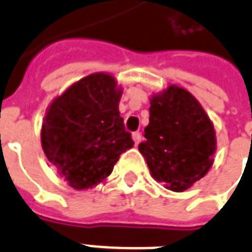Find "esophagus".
I'll return each instance as SVG.
<instances>
[{"instance_id": "esophagus-1", "label": "esophagus", "mask_w": 252, "mask_h": 252, "mask_svg": "<svg viewBox=\"0 0 252 252\" xmlns=\"http://www.w3.org/2000/svg\"><path fill=\"white\" fill-rule=\"evenodd\" d=\"M132 140H134V143L138 144L142 140V134H140L139 131H135V132H132V135H131Z\"/></svg>"}]
</instances>
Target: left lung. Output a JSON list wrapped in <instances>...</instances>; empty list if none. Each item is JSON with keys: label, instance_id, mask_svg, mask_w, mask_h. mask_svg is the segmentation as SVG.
Instances as JSON below:
<instances>
[{"label": "left lung", "instance_id": "8db88e82", "mask_svg": "<svg viewBox=\"0 0 252 252\" xmlns=\"http://www.w3.org/2000/svg\"><path fill=\"white\" fill-rule=\"evenodd\" d=\"M139 153L151 176L172 192H184L209 172L217 150L213 122L198 99L173 84L150 97V124Z\"/></svg>", "mask_w": 252, "mask_h": 252}]
</instances>
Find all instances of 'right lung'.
<instances>
[{"instance_id": "obj_1", "label": "right lung", "mask_w": 252, "mask_h": 252, "mask_svg": "<svg viewBox=\"0 0 252 252\" xmlns=\"http://www.w3.org/2000/svg\"><path fill=\"white\" fill-rule=\"evenodd\" d=\"M124 88L108 72L68 87L47 106L40 142L47 159L76 190L104 183L120 155L132 147L120 116Z\"/></svg>"}]
</instances>
